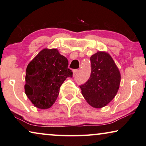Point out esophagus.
I'll return each mask as SVG.
<instances>
[{
  "instance_id": "1",
  "label": "esophagus",
  "mask_w": 146,
  "mask_h": 146,
  "mask_svg": "<svg viewBox=\"0 0 146 146\" xmlns=\"http://www.w3.org/2000/svg\"><path fill=\"white\" fill-rule=\"evenodd\" d=\"M78 69L74 70H73V76H74L76 74L78 73Z\"/></svg>"
}]
</instances>
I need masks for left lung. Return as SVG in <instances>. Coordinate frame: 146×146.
Segmentation results:
<instances>
[{
    "label": "left lung",
    "mask_w": 146,
    "mask_h": 146,
    "mask_svg": "<svg viewBox=\"0 0 146 146\" xmlns=\"http://www.w3.org/2000/svg\"><path fill=\"white\" fill-rule=\"evenodd\" d=\"M92 72L86 84L80 86L89 105L102 108L117 95L120 83V73L108 52L98 51L90 57Z\"/></svg>",
    "instance_id": "1"
}]
</instances>
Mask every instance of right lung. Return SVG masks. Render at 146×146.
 Wrapping results in <instances>:
<instances>
[{
  "label": "right lung",
  "instance_id": "obj_1",
  "mask_svg": "<svg viewBox=\"0 0 146 146\" xmlns=\"http://www.w3.org/2000/svg\"><path fill=\"white\" fill-rule=\"evenodd\" d=\"M68 67V59L56 48H44L29 63L24 89L35 107L47 109L54 104L61 85L67 78L72 76Z\"/></svg>",
  "mask_w": 146,
  "mask_h": 146
}]
</instances>
